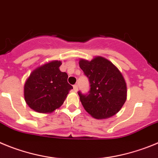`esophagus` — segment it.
<instances>
[{"mask_svg": "<svg viewBox=\"0 0 158 158\" xmlns=\"http://www.w3.org/2000/svg\"><path fill=\"white\" fill-rule=\"evenodd\" d=\"M73 90L75 92L78 91V86H77V85H74V86H73Z\"/></svg>", "mask_w": 158, "mask_h": 158, "instance_id": "34e87169", "label": "esophagus"}]
</instances>
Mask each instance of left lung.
<instances>
[{"mask_svg":"<svg viewBox=\"0 0 158 158\" xmlns=\"http://www.w3.org/2000/svg\"><path fill=\"white\" fill-rule=\"evenodd\" d=\"M80 69L88 77V94L79 92L85 110L95 119H108L116 115L127 99V84L120 70L106 58L80 59Z\"/></svg>","mask_w":158,"mask_h":158,"instance_id":"8db88e82","label":"left lung"}]
</instances>
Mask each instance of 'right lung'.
Wrapping results in <instances>:
<instances>
[{"label": "right lung", "instance_id": "add662e5", "mask_svg": "<svg viewBox=\"0 0 158 158\" xmlns=\"http://www.w3.org/2000/svg\"><path fill=\"white\" fill-rule=\"evenodd\" d=\"M60 60H52L38 67L24 84V98L31 109L51 113L63 105L71 89L68 74L60 70Z\"/></svg>", "mask_w": 158, "mask_h": 158}]
</instances>
